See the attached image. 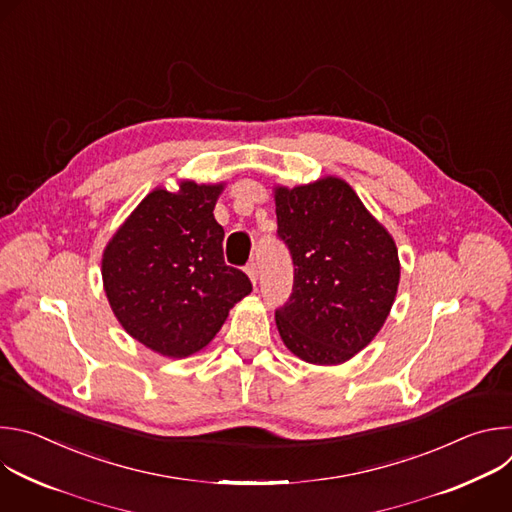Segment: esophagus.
Here are the masks:
<instances>
[{"mask_svg": "<svg viewBox=\"0 0 512 512\" xmlns=\"http://www.w3.org/2000/svg\"><path fill=\"white\" fill-rule=\"evenodd\" d=\"M247 275L251 277L253 285H257V281H259V267H257V263H255V261L247 263Z\"/></svg>", "mask_w": 512, "mask_h": 512, "instance_id": "obj_1", "label": "esophagus"}]
</instances>
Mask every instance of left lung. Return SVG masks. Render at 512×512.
Returning a JSON list of instances; mask_svg holds the SVG:
<instances>
[{
	"label": "left lung",
	"instance_id": "obj_1",
	"mask_svg": "<svg viewBox=\"0 0 512 512\" xmlns=\"http://www.w3.org/2000/svg\"><path fill=\"white\" fill-rule=\"evenodd\" d=\"M275 212L277 239L294 263L291 294L275 310L281 340L306 362H344L389 316L399 285L397 247L338 178L277 188Z\"/></svg>",
	"mask_w": 512,
	"mask_h": 512
}]
</instances>
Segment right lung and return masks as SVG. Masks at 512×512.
Here are the masks:
<instances>
[{"label": "right lung", "mask_w": 512, "mask_h": 512, "mask_svg": "<svg viewBox=\"0 0 512 512\" xmlns=\"http://www.w3.org/2000/svg\"><path fill=\"white\" fill-rule=\"evenodd\" d=\"M221 190L184 182L176 194L150 192L105 249L103 283L117 320L164 356L204 348L253 289L245 271L225 263V231L212 214Z\"/></svg>", "instance_id": "1"}]
</instances>
